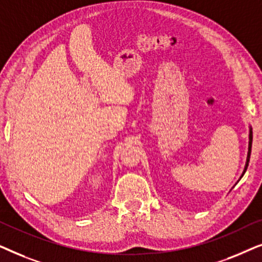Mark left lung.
Wrapping results in <instances>:
<instances>
[{"instance_id": "8db88e82", "label": "left lung", "mask_w": 262, "mask_h": 262, "mask_svg": "<svg viewBox=\"0 0 262 262\" xmlns=\"http://www.w3.org/2000/svg\"><path fill=\"white\" fill-rule=\"evenodd\" d=\"M252 142H253V132L250 130V134H249V146H248V156H247V163H246V168H245V171H243L242 177L245 175L247 168H248V164H249V159H250V152H252ZM241 177V178H242Z\"/></svg>"}]
</instances>
